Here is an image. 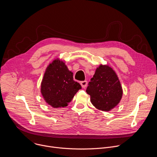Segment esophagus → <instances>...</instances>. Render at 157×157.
<instances>
[{
    "label": "esophagus",
    "mask_w": 157,
    "mask_h": 157,
    "mask_svg": "<svg viewBox=\"0 0 157 157\" xmlns=\"http://www.w3.org/2000/svg\"><path fill=\"white\" fill-rule=\"evenodd\" d=\"M81 86L82 88H85L86 86H87V82L86 81H81L80 82Z\"/></svg>",
    "instance_id": "1"
}]
</instances>
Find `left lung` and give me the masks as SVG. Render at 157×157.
Here are the masks:
<instances>
[{
	"instance_id": "8db88e82",
	"label": "left lung",
	"mask_w": 157,
	"mask_h": 157,
	"mask_svg": "<svg viewBox=\"0 0 157 157\" xmlns=\"http://www.w3.org/2000/svg\"><path fill=\"white\" fill-rule=\"evenodd\" d=\"M86 93L98 109L110 111L120 102L123 91L116 73L107 64H100L89 82Z\"/></svg>"
}]
</instances>
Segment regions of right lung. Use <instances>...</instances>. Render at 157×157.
<instances>
[{"label": "right lung", "instance_id": "1", "mask_svg": "<svg viewBox=\"0 0 157 157\" xmlns=\"http://www.w3.org/2000/svg\"><path fill=\"white\" fill-rule=\"evenodd\" d=\"M81 89V85L73 80V73L64 61L56 58L47 66L40 91L48 105L58 108L68 105Z\"/></svg>", "mask_w": 157, "mask_h": 157}]
</instances>
